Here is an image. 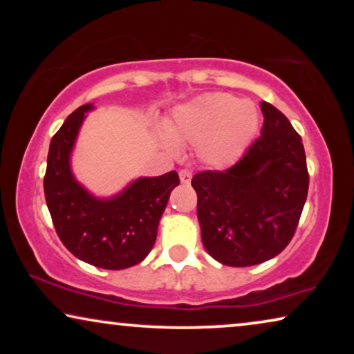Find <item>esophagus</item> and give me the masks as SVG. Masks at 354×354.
<instances>
[{
	"label": "esophagus",
	"mask_w": 354,
	"mask_h": 354,
	"mask_svg": "<svg viewBox=\"0 0 354 354\" xmlns=\"http://www.w3.org/2000/svg\"><path fill=\"white\" fill-rule=\"evenodd\" d=\"M178 177H180L182 183H190L192 171H190V169H180V171H178Z\"/></svg>",
	"instance_id": "esophagus-1"
}]
</instances>
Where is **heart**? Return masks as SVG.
<instances>
[{
  "label": "heart",
  "mask_w": 354,
  "mask_h": 354,
  "mask_svg": "<svg viewBox=\"0 0 354 354\" xmlns=\"http://www.w3.org/2000/svg\"><path fill=\"white\" fill-rule=\"evenodd\" d=\"M258 111L248 101L225 93H207L174 111L164 143L198 145L201 161L225 167L245 153L258 129Z\"/></svg>",
  "instance_id": "1"
}]
</instances>
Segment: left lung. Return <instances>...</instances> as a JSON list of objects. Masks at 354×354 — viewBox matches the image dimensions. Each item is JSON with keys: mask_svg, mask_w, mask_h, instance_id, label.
I'll return each mask as SVG.
<instances>
[{"mask_svg": "<svg viewBox=\"0 0 354 354\" xmlns=\"http://www.w3.org/2000/svg\"><path fill=\"white\" fill-rule=\"evenodd\" d=\"M261 111L263 130L239 162L192 178L203 245L232 268L264 263L283 251L308 196L301 137L270 103L263 101Z\"/></svg>", "mask_w": 354, "mask_h": 354, "instance_id": "left-lung-1", "label": "left lung"}]
</instances>
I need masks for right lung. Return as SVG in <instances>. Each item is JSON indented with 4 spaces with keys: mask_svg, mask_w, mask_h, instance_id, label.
I'll use <instances>...</instances> for the list:
<instances>
[{
    "mask_svg": "<svg viewBox=\"0 0 354 354\" xmlns=\"http://www.w3.org/2000/svg\"><path fill=\"white\" fill-rule=\"evenodd\" d=\"M77 108L51 138L45 187L56 234L75 258L101 269H127L151 251L169 195L180 180L171 171L159 177H140L113 198H96L75 180L71 153L85 113Z\"/></svg>",
    "mask_w": 354,
    "mask_h": 354,
    "instance_id": "add662e5",
    "label": "right lung"
}]
</instances>
